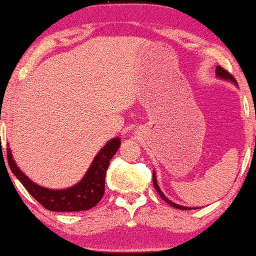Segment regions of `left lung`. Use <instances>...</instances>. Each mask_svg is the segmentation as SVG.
<instances>
[{
  "label": "left lung",
  "mask_w": 256,
  "mask_h": 256,
  "mask_svg": "<svg viewBox=\"0 0 256 256\" xmlns=\"http://www.w3.org/2000/svg\"><path fill=\"white\" fill-rule=\"evenodd\" d=\"M216 74H217L218 78H224V80H228V81H231V82H233V84H236V80L234 78H233V75L230 74L226 70H224V68H222V67L217 66V68H216ZM153 184H154V188H156V192L159 194V195L161 196V198H162L164 202H167L168 204H170L172 206H174V208H180V210H190V208H192L182 206V205H178V204H176V203H172V200H169L167 198V197H166V196L164 195V192H161V189L159 188V186H158L156 172H153Z\"/></svg>",
  "instance_id": "left-lung-1"
}]
</instances>
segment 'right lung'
<instances>
[{
	"label": "right lung",
	"mask_w": 256,
	"mask_h": 256,
	"mask_svg": "<svg viewBox=\"0 0 256 256\" xmlns=\"http://www.w3.org/2000/svg\"><path fill=\"white\" fill-rule=\"evenodd\" d=\"M120 146V139L114 138L97 153L95 159L86 172L84 178L70 188L52 190L36 184L20 169L12 159L10 148L6 150L8 164L12 172L20 180L24 188L34 198L50 211L75 212L92 208L102 200L104 195V182L110 160Z\"/></svg>",
	"instance_id": "add662e5"
}]
</instances>
